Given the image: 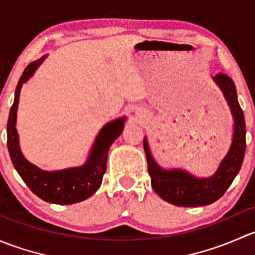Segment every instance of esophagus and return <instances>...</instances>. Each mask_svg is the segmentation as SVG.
Here are the masks:
<instances>
[{
	"label": "esophagus",
	"mask_w": 255,
	"mask_h": 255,
	"mask_svg": "<svg viewBox=\"0 0 255 255\" xmlns=\"http://www.w3.org/2000/svg\"><path fill=\"white\" fill-rule=\"evenodd\" d=\"M137 116H138V118H140V120H142V118L145 117V113H143V112H137Z\"/></svg>",
	"instance_id": "1"
}]
</instances>
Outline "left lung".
Returning a JSON list of instances; mask_svg holds the SVG:
<instances>
[{"instance_id": "1", "label": "left lung", "mask_w": 255, "mask_h": 255, "mask_svg": "<svg viewBox=\"0 0 255 255\" xmlns=\"http://www.w3.org/2000/svg\"><path fill=\"white\" fill-rule=\"evenodd\" d=\"M213 81L223 92L230 106L235 128L230 150L212 176L196 177L181 169H163L154 160L145 138L143 140L151 186L161 199L175 206H205L217 201L231 186L243 163L246 153V121L238 104L236 85L226 74H217L213 76Z\"/></svg>"}]
</instances>
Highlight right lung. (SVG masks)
Returning a JSON list of instances; mask_svg holds the SVG:
<instances>
[{
	"label": "right lung",
	"instance_id": "right-lung-1",
	"mask_svg": "<svg viewBox=\"0 0 255 255\" xmlns=\"http://www.w3.org/2000/svg\"><path fill=\"white\" fill-rule=\"evenodd\" d=\"M45 56L30 63L23 71L14 92V101L11 107L7 122V146L14 169L30 191L39 199L50 204L71 205L84 201L99 190L102 177L106 173L107 156L111 144L118 138L125 128L126 117L117 118L102 127L95 139L86 163L78 168L64 170L45 171L37 168L24 158L19 148V139L16 128L17 110L22 85L29 80Z\"/></svg>",
	"mask_w": 255,
	"mask_h": 255
}]
</instances>
